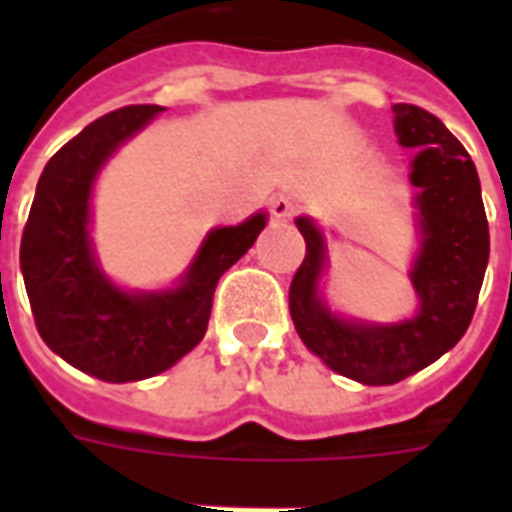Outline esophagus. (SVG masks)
Masks as SVG:
<instances>
[{"instance_id": "34e87169", "label": "esophagus", "mask_w": 512, "mask_h": 512, "mask_svg": "<svg viewBox=\"0 0 512 512\" xmlns=\"http://www.w3.org/2000/svg\"><path fill=\"white\" fill-rule=\"evenodd\" d=\"M297 209H300V204H297V199H292V196H276V199L271 201V215L276 217V220H292V217L297 215Z\"/></svg>"}]
</instances>
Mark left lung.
Segmentation results:
<instances>
[{
    "label": "left lung",
    "mask_w": 512,
    "mask_h": 512,
    "mask_svg": "<svg viewBox=\"0 0 512 512\" xmlns=\"http://www.w3.org/2000/svg\"><path fill=\"white\" fill-rule=\"evenodd\" d=\"M398 143L414 148L409 180L420 247L409 268L417 313L377 324L345 319L321 297L329 265L327 239L311 217L295 223L305 239V260L289 287V313L305 348L332 372L364 385H393L452 350L468 332L489 263V223L478 172L462 143L425 108L396 103Z\"/></svg>",
    "instance_id": "obj_1"
}]
</instances>
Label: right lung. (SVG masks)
Listing matches in <instances>:
<instances>
[{
    "mask_svg": "<svg viewBox=\"0 0 512 512\" xmlns=\"http://www.w3.org/2000/svg\"><path fill=\"white\" fill-rule=\"evenodd\" d=\"M159 106H127L87 124L44 167L20 241V271L47 348L106 382L162 374L207 332L220 276L255 244L268 215L212 228L170 289H122L90 239L92 188L106 162L154 122Z\"/></svg>",
    "mask_w": 512,
    "mask_h": 512,
    "instance_id": "right-lung-1",
    "label": "right lung"
}]
</instances>
